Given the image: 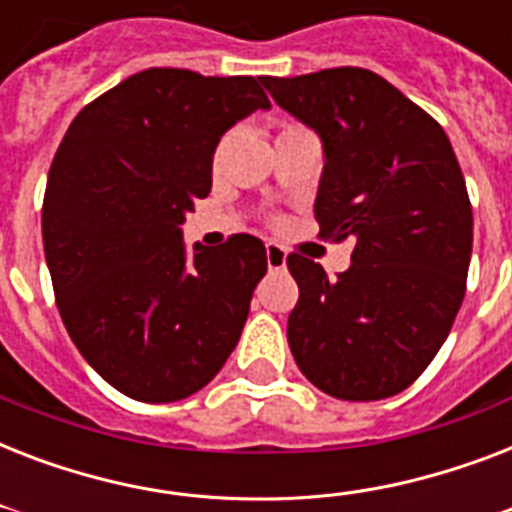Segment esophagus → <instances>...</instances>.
<instances>
[{"instance_id": "34e87169", "label": "esophagus", "mask_w": 512, "mask_h": 512, "mask_svg": "<svg viewBox=\"0 0 512 512\" xmlns=\"http://www.w3.org/2000/svg\"><path fill=\"white\" fill-rule=\"evenodd\" d=\"M265 260H268V268L271 271H279V268H284L287 265V252L279 247V244H265Z\"/></svg>"}]
</instances>
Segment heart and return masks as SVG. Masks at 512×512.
<instances>
[{"label":"heart","instance_id":"obj_1","mask_svg":"<svg viewBox=\"0 0 512 512\" xmlns=\"http://www.w3.org/2000/svg\"><path fill=\"white\" fill-rule=\"evenodd\" d=\"M215 159H217V154H215Z\"/></svg>","mask_w":512,"mask_h":512}]
</instances>
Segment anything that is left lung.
<instances>
[{"mask_svg":"<svg viewBox=\"0 0 512 512\" xmlns=\"http://www.w3.org/2000/svg\"><path fill=\"white\" fill-rule=\"evenodd\" d=\"M260 82L321 135L319 236L353 244L337 279L297 252L287 257L300 287L287 324L292 356L329 396H396L433 361L465 297L473 209L452 143L366 68Z\"/></svg>","mask_w":512,"mask_h":512,"instance_id":"left-lung-1","label":"left lung"}]
</instances>
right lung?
Segmentation results:
<instances>
[{
    "label": "right lung",
    "mask_w": 512,
    "mask_h": 512,
    "mask_svg": "<svg viewBox=\"0 0 512 512\" xmlns=\"http://www.w3.org/2000/svg\"><path fill=\"white\" fill-rule=\"evenodd\" d=\"M271 100L252 76L148 68L76 114L52 159L42 241L60 319L87 364L146 404L201 390L231 356L263 241L185 252L225 130Z\"/></svg>",
    "instance_id": "add662e5"
}]
</instances>
